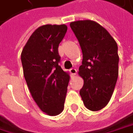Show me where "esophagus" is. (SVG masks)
Segmentation results:
<instances>
[{
    "mask_svg": "<svg viewBox=\"0 0 133 133\" xmlns=\"http://www.w3.org/2000/svg\"><path fill=\"white\" fill-rule=\"evenodd\" d=\"M69 71H70V73H71V75L72 77H74L76 75V73H77V70L75 68H71L69 70Z\"/></svg>",
    "mask_w": 133,
    "mask_h": 133,
    "instance_id": "34e87169",
    "label": "esophagus"
}]
</instances>
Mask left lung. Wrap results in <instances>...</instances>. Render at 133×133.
I'll list each match as a JSON object with an SVG mask.
<instances>
[{
	"mask_svg": "<svg viewBox=\"0 0 133 133\" xmlns=\"http://www.w3.org/2000/svg\"><path fill=\"white\" fill-rule=\"evenodd\" d=\"M70 26L83 53L78 75L84 79V85L80 95L88 110L98 111L109 103L116 84L117 44L109 32L95 21H74Z\"/></svg>",
	"mask_w": 133,
	"mask_h": 133,
	"instance_id": "obj_1",
	"label": "left lung"
}]
</instances>
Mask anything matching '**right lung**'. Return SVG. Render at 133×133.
Returning a JSON list of instances; mask_svg holds the SVG:
<instances>
[{"label":"right lung","mask_w":133,"mask_h":133,"mask_svg":"<svg viewBox=\"0 0 133 133\" xmlns=\"http://www.w3.org/2000/svg\"><path fill=\"white\" fill-rule=\"evenodd\" d=\"M66 25H43L32 32L21 52L23 75L31 95L45 114L56 116L64 110L70 76L58 65V45Z\"/></svg>","instance_id":"1"}]
</instances>
